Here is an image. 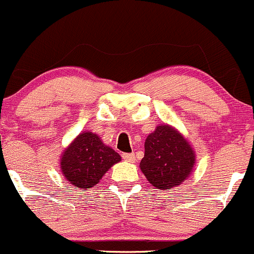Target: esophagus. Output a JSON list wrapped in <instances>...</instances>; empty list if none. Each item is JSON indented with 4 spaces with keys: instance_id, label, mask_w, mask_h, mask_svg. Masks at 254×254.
I'll return each mask as SVG.
<instances>
[{
    "instance_id": "obj_1",
    "label": "esophagus",
    "mask_w": 254,
    "mask_h": 254,
    "mask_svg": "<svg viewBox=\"0 0 254 254\" xmlns=\"http://www.w3.org/2000/svg\"><path fill=\"white\" fill-rule=\"evenodd\" d=\"M122 158L127 162H134L135 161L134 153H122Z\"/></svg>"
}]
</instances>
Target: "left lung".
Here are the masks:
<instances>
[{"instance_id": "8db88e82", "label": "left lung", "mask_w": 254, "mask_h": 254, "mask_svg": "<svg viewBox=\"0 0 254 254\" xmlns=\"http://www.w3.org/2000/svg\"><path fill=\"white\" fill-rule=\"evenodd\" d=\"M194 159V152L184 136L162 125L145 140L140 169L152 186L168 190L189 178Z\"/></svg>"}]
</instances>
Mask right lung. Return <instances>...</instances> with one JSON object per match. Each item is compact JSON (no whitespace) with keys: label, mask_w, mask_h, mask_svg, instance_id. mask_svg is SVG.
Listing matches in <instances>:
<instances>
[{"label":"right lung","mask_w":254,"mask_h":254,"mask_svg":"<svg viewBox=\"0 0 254 254\" xmlns=\"http://www.w3.org/2000/svg\"><path fill=\"white\" fill-rule=\"evenodd\" d=\"M120 161L119 153L105 146L98 135L85 132L65 149L61 169L69 184L85 190L98 184L108 169Z\"/></svg>","instance_id":"add662e5"}]
</instances>
